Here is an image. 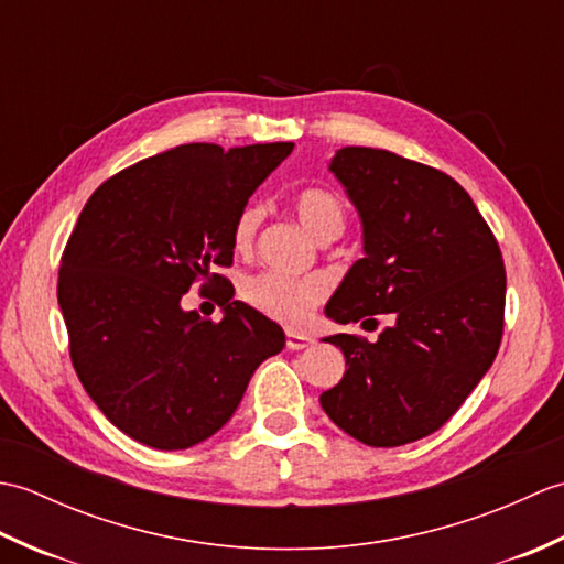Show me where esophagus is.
Here are the masks:
<instances>
[{
    "mask_svg": "<svg viewBox=\"0 0 564 564\" xmlns=\"http://www.w3.org/2000/svg\"><path fill=\"white\" fill-rule=\"evenodd\" d=\"M313 344V337L310 334H303V332H289L285 334V346H289L291 351H297V349H307V346Z\"/></svg>",
    "mask_w": 564,
    "mask_h": 564,
    "instance_id": "esophagus-1",
    "label": "esophagus"
}]
</instances>
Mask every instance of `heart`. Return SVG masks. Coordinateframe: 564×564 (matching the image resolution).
<instances>
[{"label": "heart", "instance_id": "obj_1", "mask_svg": "<svg viewBox=\"0 0 564 564\" xmlns=\"http://www.w3.org/2000/svg\"><path fill=\"white\" fill-rule=\"evenodd\" d=\"M297 218L315 239L325 235H341L346 225L344 200L329 188L307 186L293 200ZM263 218V206L257 200L237 213L232 225V245L237 251H247L254 245L257 230ZM327 283L319 275H285L263 271L242 283V301L257 313L285 325H301L310 313L325 301Z\"/></svg>", "mask_w": 564, "mask_h": 564}]
</instances>
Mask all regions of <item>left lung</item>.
Returning a JSON list of instances; mask_svg holds the SVG:
<instances>
[{
    "label": "left lung",
    "mask_w": 564,
    "mask_h": 564,
    "mask_svg": "<svg viewBox=\"0 0 564 564\" xmlns=\"http://www.w3.org/2000/svg\"><path fill=\"white\" fill-rule=\"evenodd\" d=\"M329 170L361 213L366 257L327 317L378 327L373 315H388L392 327L378 341L327 337L346 373L319 402L366 446H404L446 424L492 366L505 334V259L467 191L441 170L376 148H341Z\"/></svg>",
    "instance_id": "left-lung-1"
}]
</instances>
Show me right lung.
Masks as SVG:
<instances>
[{"instance_id": "right-lung-1", "label": "right lung", "mask_w": 564, "mask_h": 564, "mask_svg": "<svg viewBox=\"0 0 564 564\" xmlns=\"http://www.w3.org/2000/svg\"><path fill=\"white\" fill-rule=\"evenodd\" d=\"M293 150L191 142L140 160L94 191L57 275L69 358L99 410L145 446L182 451L227 424L283 329L239 301L232 225ZM194 282L221 289L220 323L181 310Z\"/></svg>"}]
</instances>
